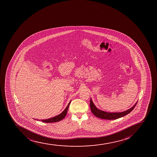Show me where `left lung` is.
<instances>
[{
  "label": "left lung",
  "instance_id": "obj_1",
  "mask_svg": "<svg viewBox=\"0 0 157 157\" xmlns=\"http://www.w3.org/2000/svg\"><path fill=\"white\" fill-rule=\"evenodd\" d=\"M137 103H136L135 105H134L133 107L130 108L127 110H126L125 112H121V113H109V112H104L103 110H100L99 109H97L94 104L92 99H90V107L92 113L98 118H101L103 119L115 120L128 114L129 113L134 109Z\"/></svg>",
  "mask_w": 157,
  "mask_h": 157
}]
</instances>
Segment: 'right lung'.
Segmentation results:
<instances>
[{
    "instance_id": "add662e5",
    "label": "right lung",
    "mask_w": 157,
    "mask_h": 157,
    "mask_svg": "<svg viewBox=\"0 0 157 157\" xmlns=\"http://www.w3.org/2000/svg\"><path fill=\"white\" fill-rule=\"evenodd\" d=\"M70 103H69L68 105L67 106V107L65 108V109L63 111V112L59 114V115L56 116L54 117L53 118H50V119H48L42 120L41 121L43 122L44 123H53L56 122H58L63 119L65 116L67 115V112L68 110V107L70 105Z\"/></svg>"
}]
</instances>
